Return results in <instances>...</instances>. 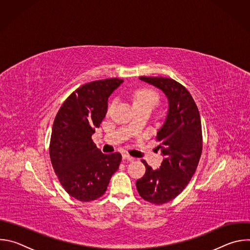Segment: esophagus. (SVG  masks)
<instances>
[{"label": "esophagus", "instance_id": "34e87169", "mask_svg": "<svg viewBox=\"0 0 250 250\" xmlns=\"http://www.w3.org/2000/svg\"><path fill=\"white\" fill-rule=\"evenodd\" d=\"M123 159L127 160V161H133V160H134V158L131 157V156L128 155V154H124V155H123Z\"/></svg>", "mask_w": 250, "mask_h": 250}]
</instances>
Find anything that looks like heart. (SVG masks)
Wrapping results in <instances>:
<instances>
[{
  "mask_svg": "<svg viewBox=\"0 0 250 250\" xmlns=\"http://www.w3.org/2000/svg\"><path fill=\"white\" fill-rule=\"evenodd\" d=\"M157 95L150 90H140L137 91L133 96V105L137 104H150L154 105L157 102Z\"/></svg>",
  "mask_w": 250,
  "mask_h": 250,
  "instance_id": "obj_1",
  "label": "heart"
}]
</instances>
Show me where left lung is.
I'll use <instances>...</instances> for the list:
<instances>
[{"mask_svg":"<svg viewBox=\"0 0 250 250\" xmlns=\"http://www.w3.org/2000/svg\"><path fill=\"white\" fill-rule=\"evenodd\" d=\"M160 89L167 97L169 109L156 139L164 156L161 166L153 170L146 160L145 176L136 181L140 197L155 205L175 199L190 182L203 149L200 113L189 91L171 78L139 77Z\"/></svg>","mask_w":250,"mask_h":250,"instance_id":"left-lung-1","label":"left lung"}]
</instances>
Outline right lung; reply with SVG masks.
I'll use <instances>...</instances> for the list:
<instances>
[{"instance_id": "add662e5", "label": "right lung", "mask_w": 250, "mask_h": 250, "mask_svg": "<svg viewBox=\"0 0 250 250\" xmlns=\"http://www.w3.org/2000/svg\"><path fill=\"white\" fill-rule=\"evenodd\" d=\"M124 82L119 78L93 81L71 94L52 126L49 155L64 190L81 202L102 197L119 169V152L104 154L92 139L108 110V99Z\"/></svg>"}]
</instances>
